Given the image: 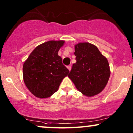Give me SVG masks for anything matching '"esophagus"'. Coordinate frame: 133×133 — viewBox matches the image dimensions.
<instances>
[{
    "mask_svg": "<svg viewBox=\"0 0 133 133\" xmlns=\"http://www.w3.org/2000/svg\"><path fill=\"white\" fill-rule=\"evenodd\" d=\"M67 68H68V69L69 70H71V65H68V66H67Z\"/></svg>",
    "mask_w": 133,
    "mask_h": 133,
    "instance_id": "34e87169",
    "label": "esophagus"
}]
</instances>
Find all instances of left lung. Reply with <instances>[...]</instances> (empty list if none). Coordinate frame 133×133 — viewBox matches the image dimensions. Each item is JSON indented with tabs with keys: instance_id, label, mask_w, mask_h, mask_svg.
Listing matches in <instances>:
<instances>
[{
	"instance_id": "8db88e82",
	"label": "left lung",
	"mask_w": 133,
	"mask_h": 133,
	"mask_svg": "<svg viewBox=\"0 0 133 133\" xmlns=\"http://www.w3.org/2000/svg\"><path fill=\"white\" fill-rule=\"evenodd\" d=\"M74 55L76 62L68 77L83 94L89 97L97 95L104 89L110 78L107 58L96 46L87 42L76 45Z\"/></svg>"
}]
</instances>
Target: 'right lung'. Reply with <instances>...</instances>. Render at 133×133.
<instances>
[{
  "label": "right lung",
  "instance_id": "obj_1",
  "mask_svg": "<svg viewBox=\"0 0 133 133\" xmlns=\"http://www.w3.org/2000/svg\"><path fill=\"white\" fill-rule=\"evenodd\" d=\"M64 41H51L36 47L23 66V81L31 93L46 98L58 90L70 71L58 55Z\"/></svg>",
  "mask_w": 133,
  "mask_h": 133
}]
</instances>
